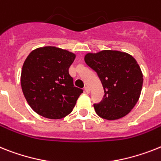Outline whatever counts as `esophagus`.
<instances>
[{
  "label": "esophagus",
  "mask_w": 161,
  "mask_h": 161,
  "mask_svg": "<svg viewBox=\"0 0 161 161\" xmlns=\"http://www.w3.org/2000/svg\"><path fill=\"white\" fill-rule=\"evenodd\" d=\"M84 90H85V92H87V93H90V88H89L88 87H84Z\"/></svg>",
  "instance_id": "esophagus-1"
}]
</instances>
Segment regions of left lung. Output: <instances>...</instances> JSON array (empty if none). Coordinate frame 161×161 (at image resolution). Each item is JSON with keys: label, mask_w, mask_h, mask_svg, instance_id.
Here are the masks:
<instances>
[{"label": "left lung", "mask_w": 161, "mask_h": 161, "mask_svg": "<svg viewBox=\"0 0 161 161\" xmlns=\"http://www.w3.org/2000/svg\"><path fill=\"white\" fill-rule=\"evenodd\" d=\"M86 64L95 70L104 88L103 99L94 104L96 113L107 120L129 114L141 95L143 75L137 62L129 54L105 50L85 55Z\"/></svg>", "instance_id": "left-lung-1"}]
</instances>
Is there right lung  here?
Segmentation results:
<instances>
[{
    "instance_id": "1",
    "label": "right lung",
    "mask_w": 161,
    "mask_h": 161,
    "mask_svg": "<svg viewBox=\"0 0 161 161\" xmlns=\"http://www.w3.org/2000/svg\"><path fill=\"white\" fill-rule=\"evenodd\" d=\"M75 54L55 47L33 50L24 61L21 87L32 110L45 118L59 119L72 112L83 90L74 87L69 68Z\"/></svg>"
}]
</instances>
